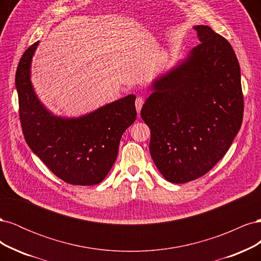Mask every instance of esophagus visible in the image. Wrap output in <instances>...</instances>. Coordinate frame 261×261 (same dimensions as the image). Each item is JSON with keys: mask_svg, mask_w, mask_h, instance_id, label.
Segmentation results:
<instances>
[{"mask_svg": "<svg viewBox=\"0 0 261 261\" xmlns=\"http://www.w3.org/2000/svg\"><path fill=\"white\" fill-rule=\"evenodd\" d=\"M135 106H136L137 112H138V114H139L141 108H143V106H144V99L141 98V97H137V99H136V101H135Z\"/></svg>", "mask_w": 261, "mask_h": 261, "instance_id": "1", "label": "esophagus"}]
</instances>
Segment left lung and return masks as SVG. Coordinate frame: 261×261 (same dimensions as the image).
Listing matches in <instances>:
<instances>
[{"label":"left lung","instance_id":"left-lung-1","mask_svg":"<svg viewBox=\"0 0 261 261\" xmlns=\"http://www.w3.org/2000/svg\"><path fill=\"white\" fill-rule=\"evenodd\" d=\"M194 29L200 43L156 78L140 111L155 167L176 184L201 177L222 159L244 113L240 63L230 42L209 26Z\"/></svg>","mask_w":261,"mask_h":261}]
</instances>
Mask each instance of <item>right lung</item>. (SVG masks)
Wrapping results in <instances>:
<instances>
[{"instance_id":"right-lung-1","label":"right lung","mask_w":261,"mask_h":261,"mask_svg":"<svg viewBox=\"0 0 261 261\" xmlns=\"http://www.w3.org/2000/svg\"><path fill=\"white\" fill-rule=\"evenodd\" d=\"M38 43L22 54L15 78L23 137L62 180L72 185L99 184L116 160L123 133L136 120V97L129 94L78 118L52 115L38 100L30 82Z\"/></svg>"}]
</instances>
